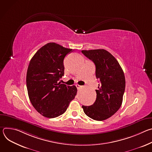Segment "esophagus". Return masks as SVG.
Segmentation results:
<instances>
[{"label": "esophagus", "mask_w": 152, "mask_h": 152, "mask_svg": "<svg viewBox=\"0 0 152 152\" xmlns=\"http://www.w3.org/2000/svg\"><path fill=\"white\" fill-rule=\"evenodd\" d=\"M76 88L79 90V89H80L81 87H82V86H80V85H78V84H76Z\"/></svg>", "instance_id": "obj_1"}]
</instances>
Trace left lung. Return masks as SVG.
I'll list each match as a JSON object with an SVG mask.
<instances>
[{
    "label": "left lung",
    "instance_id": "obj_1",
    "mask_svg": "<svg viewBox=\"0 0 152 152\" xmlns=\"http://www.w3.org/2000/svg\"><path fill=\"white\" fill-rule=\"evenodd\" d=\"M96 66V76L100 80L93 104L82 106L83 112L90 118L103 121L113 115L121 107L125 90L124 72L117 60L104 49L82 50Z\"/></svg>",
    "mask_w": 152,
    "mask_h": 152
}]
</instances>
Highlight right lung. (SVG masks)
I'll return each mask as SVG.
<instances>
[{"label":"right lung","mask_w":152,"mask_h":152,"mask_svg":"<svg viewBox=\"0 0 152 152\" xmlns=\"http://www.w3.org/2000/svg\"><path fill=\"white\" fill-rule=\"evenodd\" d=\"M71 52V49L49 42L30 61L26 74L29 98L37 112L45 117L64 114L76 95V86L58 82L64 74V59Z\"/></svg>","instance_id":"add662e5"}]
</instances>
